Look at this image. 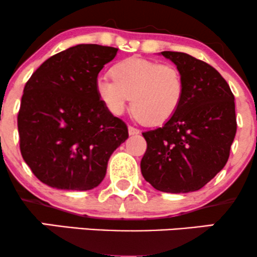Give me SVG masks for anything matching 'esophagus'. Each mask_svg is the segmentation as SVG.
I'll return each instance as SVG.
<instances>
[{
    "label": "esophagus",
    "mask_w": 257,
    "mask_h": 257,
    "mask_svg": "<svg viewBox=\"0 0 257 257\" xmlns=\"http://www.w3.org/2000/svg\"><path fill=\"white\" fill-rule=\"evenodd\" d=\"M128 133H129V135H137V134H139V133H140V131H139L138 128H135V126L129 125L128 126Z\"/></svg>",
    "instance_id": "1"
}]
</instances>
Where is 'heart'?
<instances>
[{
	"label": "heart",
	"instance_id": "obj_1",
	"mask_svg": "<svg viewBox=\"0 0 257 257\" xmlns=\"http://www.w3.org/2000/svg\"><path fill=\"white\" fill-rule=\"evenodd\" d=\"M112 79L99 77L95 89L111 113L119 116L128 108L144 124L162 125L175 116L184 101L185 79L172 64L132 57L112 67Z\"/></svg>",
	"mask_w": 257,
	"mask_h": 257
}]
</instances>
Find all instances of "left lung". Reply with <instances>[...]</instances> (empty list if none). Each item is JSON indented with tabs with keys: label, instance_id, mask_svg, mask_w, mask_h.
I'll use <instances>...</instances> for the list:
<instances>
[{
	"label": "left lung",
	"instance_id": "obj_1",
	"mask_svg": "<svg viewBox=\"0 0 257 257\" xmlns=\"http://www.w3.org/2000/svg\"><path fill=\"white\" fill-rule=\"evenodd\" d=\"M185 79L184 101L162 128L143 133L141 174L156 190L198 191L226 166L237 132L234 95L213 66L186 53L162 52Z\"/></svg>",
	"mask_w": 257,
	"mask_h": 257
}]
</instances>
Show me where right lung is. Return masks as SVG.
Masks as SVG:
<instances>
[{"label": "right lung", "instance_id": "1", "mask_svg": "<svg viewBox=\"0 0 257 257\" xmlns=\"http://www.w3.org/2000/svg\"><path fill=\"white\" fill-rule=\"evenodd\" d=\"M118 49L77 44L47 59L26 82L18 113L20 152L43 184L87 191L105 178L128 128L96 94L98 75Z\"/></svg>", "mask_w": 257, "mask_h": 257}]
</instances>
